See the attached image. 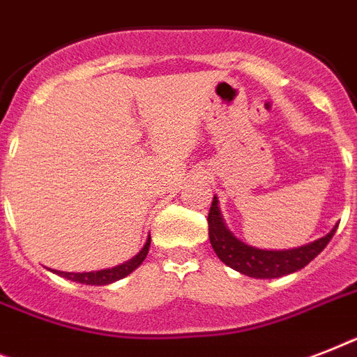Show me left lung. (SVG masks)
Masks as SVG:
<instances>
[{
    "instance_id": "obj_1",
    "label": "left lung",
    "mask_w": 357,
    "mask_h": 357,
    "mask_svg": "<svg viewBox=\"0 0 357 357\" xmlns=\"http://www.w3.org/2000/svg\"><path fill=\"white\" fill-rule=\"evenodd\" d=\"M209 241L218 255V259L229 268L241 272L244 276L257 278V280H272V278L287 276L291 272L304 268L307 263L315 259L322 250L326 248L330 238L333 237L337 226L328 235L321 237L315 243L304 244L291 250H261L243 243L235 237L224 224L222 213L218 207L217 196H213L211 209H209Z\"/></svg>"
}]
</instances>
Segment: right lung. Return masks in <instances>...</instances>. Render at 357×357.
<instances>
[{"label": "right lung", "instance_id": "obj_1", "mask_svg": "<svg viewBox=\"0 0 357 357\" xmlns=\"http://www.w3.org/2000/svg\"><path fill=\"white\" fill-rule=\"evenodd\" d=\"M150 243L151 238L148 237L146 244L142 246L139 254L135 255L133 259L126 261L122 265L113 266V268H103V271H96V272H63V271H52L59 276L66 278V280H72V282L77 283H86V285H109V283L116 282V280H122L128 274L137 268V266L146 259V255H148V250H150Z\"/></svg>", "mask_w": 357, "mask_h": 357}]
</instances>
